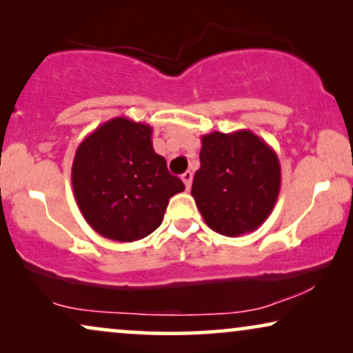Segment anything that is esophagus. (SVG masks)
Returning <instances> with one entry per match:
<instances>
[{
	"label": "esophagus",
	"instance_id": "obj_1",
	"mask_svg": "<svg viewBox=\"0 0 353 353\" xmlns=\"http://www.w3.org/2000/svg\"><path fill=\"white\" fill-rule=\"evenodd\" d=\"M181 180H183V183H185L186 190H190L191 183H192V173H191V172H185V173H183V175H181Z\"/></svg>",
	"mask_w": 353,
	"mask_h": 353
}]
</instances>
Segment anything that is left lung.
Returning a JSON list of instances; mask_svg holds the SVG:
<instances>
[{
    "label": "left lung",
    "instance_id": "left-lung-1",
    "mask_svg": "<svg viewBox=\"0 0 353 353\" xmlns=\"http://www.w3.org/2000/svg\"><path fill=\"white\" fill-rule=\"evenodd\" d=\"M201 141L191 194L207 226L231 238L255 231L272 214L281 188L276 152L249 130L212 132Z\"/></svg>",
    "mask_w": 353,
    "mask_h": 353
}]
</instances>
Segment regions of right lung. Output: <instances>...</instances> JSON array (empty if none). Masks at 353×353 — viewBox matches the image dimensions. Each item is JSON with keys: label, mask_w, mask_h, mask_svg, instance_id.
Listing matches in <instances>:
<instances>
[{"label": "right lung", "mask_w": 353, "mask_h": 353, "mask_svg": "<svg viewBox=\"0 0 353 353\" xmlns=\"http://www.w3.org/2000/svg\"><path fill=\"white\" fill-rule=\"evenodd\" d=\"M152 128L127 117L99 125L77 148L72 186L96 233L119 243L146 238L162 223L168 199L185 191L154 151Z\"/></svg>", "instance_id": "1"}]
</instances>
